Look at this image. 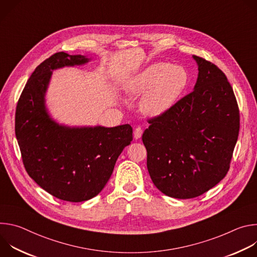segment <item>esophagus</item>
Returning <instances> with one entry per match:
<instances>
[{"mask_svg":"<svg viewBox=\"0 0 257 257\" xmlns=\"http://www.w3.org/2000/svg\"><path fill=\"white\" fill-rule=\"evenodd\" d=\"M142 133H143V131H142V129L140 127L135 128V130H134V138L135 139H139L141 137Z\"/></svg>","mask_w":257,"mask_h":257,"instance_id":"obj_1","label":"esophagus"}]
</instances>
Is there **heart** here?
<instances>
[{"mask_svg": "<svg viewBox=\"0 0 257 257\" xmlns=\"http://www.w3.org/2000/svg\"><path fill=\"white\" fill-rule=\"evenodd\" d=\"M187 82L188 74L184 68L156 62L131 77L125 84V90L131 95L144 92L140 100L141 112L159 117L176 103Z\"/></svg>", "mask_w": 257, "mask_h": 257, "instance_id": "1", "label": "heart"}]
</instances>
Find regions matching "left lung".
I'll use <instances>...</instances> for the list:
<instances>
[{
  "instance_id": "1",
  "label": "left lung",
  "mask_w": 257,
  "mask_h": 257,
  "mask_svg": "<svg viewBox=\"0 0 257 257\" xmlns=\"http://www.w3.org/2000/svg\"><path fill=\"white\" fill-rule=\"evenodd\" d=\"M194 89L149 120L142 135L156 187L179 199L197 197L225 178L236 145L238 103L224 72L203 58Z\"/></svg>"
}]
</instances>
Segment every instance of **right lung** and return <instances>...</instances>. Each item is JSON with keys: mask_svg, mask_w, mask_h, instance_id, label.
I'll return each instance as SVG.
<instances>
[{"mask_svg": "<svg viewBox=\"0 0 257 257\" xmlns=\"http://www.w3.org/2000/svg\"><path fill=\"white\" fill-rule=\"evenodd\" d=\"M89 61L82 55L54 54L35 68L16 107L15 133L27 174L51 195L70 202L96 196L133 139L129 124L69 127L51 118L46 92L53 71Z\"/></svg>", "mask_w": 257, "mask_h": 257, "instance_id": "1", "label": "right lung"}]
</instances>
